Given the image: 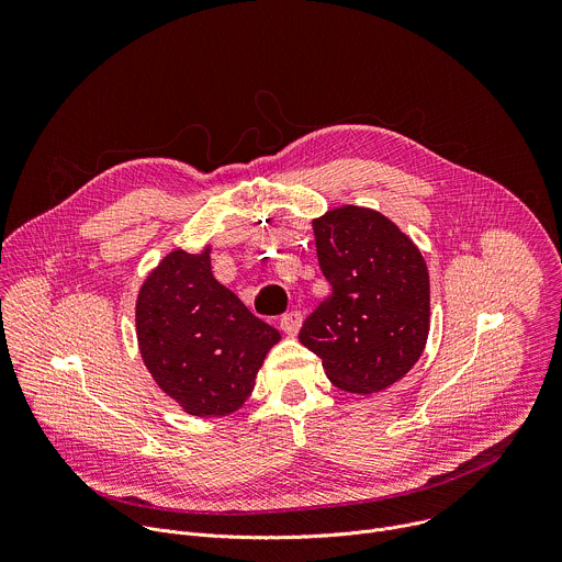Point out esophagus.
I'll return each mask as SVG.
<instances>
[{
  "label": "esophagus",
  "instance_id": "1",
  "mask_svg": "<svg viewBox=\"0 0 562 562\" xmlns=\"http://www.w3.org/2000/svg\"><path fill=\"white\" fill-rule=\"evenodd\" d=\"M302 327V313L300 311H289L280 317V329L286 334V336H295Z\"/></svg>",
  "mask_w": 562,
  "mask_h": 562
}]
</instances>
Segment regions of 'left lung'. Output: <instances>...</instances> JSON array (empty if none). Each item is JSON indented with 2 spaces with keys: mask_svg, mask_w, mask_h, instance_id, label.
Wrapping results in <instances>:
<instances>
[{
  "mask_svg": "<svg viewBox=\"0 0 562 562\" xmlns=\"http://www.w3.org/2000/svg\"><path fill=\"white\" fill-rule=\"evenodd\" d=\"M317 262L331 295L304 319L300 342L349 393L403 378L429 336V273L423 254L389 217L362 206L313 220Z\"/></svg>",
  "mask_w": 562,
  "mask_h": 562,
  "instance_id": "obj_1",
  "label": "left lung"
}]
</instances>
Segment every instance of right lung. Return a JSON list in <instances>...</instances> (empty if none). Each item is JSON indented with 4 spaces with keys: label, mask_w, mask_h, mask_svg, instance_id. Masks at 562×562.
Returning <instances> with one entry per match:
<instances>
[{
    "label": "right lung",
    "mask_w": 562,
    "mask_h": 562,
    "mask_svg": "<svg viewBox=\"0 0 562 562\" xmlns=\"http://www.w3.org/2000/svg\"><path fill=\"white\" fill-rule=\"evenodd\" d=\"M211 249L171 251L139 289V353L157 386L191 416H228L247 403L280 334L211 273Z\"/></svg>",
    "instance_id": "obj_1"
}]
</instances>
